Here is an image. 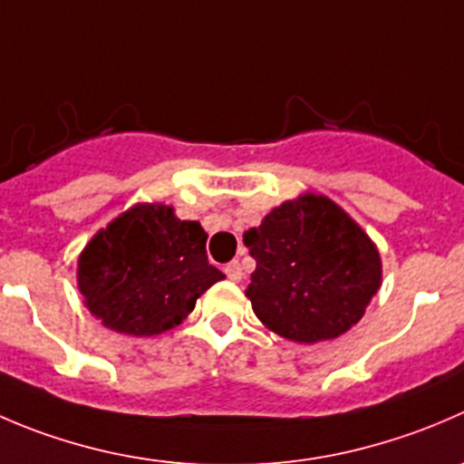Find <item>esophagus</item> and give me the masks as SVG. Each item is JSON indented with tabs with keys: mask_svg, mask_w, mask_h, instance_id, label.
<instances>
[{
	"mask_svg": "<svg viewBox=\"0 0 464 464\" xmlns=\"http://www.w3.org/2000/svg\"><path fill=\"white\" fill-rule=\"evenodd\" d=\"M227 276L231 278L233 283L240 281V278H242V267H240V263H237V260H233V263L227 265Z\"/></svg>",
	"mask_w": 464,
	"mask_h": 464,
	"instance_id": "1",
	"label": "esophagus"
}]
</instances>
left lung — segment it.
<instances>
[{
	"mask_svg": "<svg viewBox=\"0 0 464 464\" xmlns=\"http://www.w3.org/2000/svg\"><path fill=\"white\" fill-rule=\"evenodd\" d=\"M245 245L256 260L245 292L256 317L299 344L333 340L361 322L383 278L374 240L314 192L269 210Z\"/></svg>",
	"mask_w": 464,
	"mask_h": 464,
	"instance_id": "obj_1",
	"label": "left lung"
}]
</instances>
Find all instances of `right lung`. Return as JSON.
<instances>
[{"label":"right lung","mask_w":464,"mask_h":464,"mask_svg":"<svg viewBox=\"0 0 464 464\" xmlns=\"http://www.w3.org/2000/svg\"><path fill=\"white\" fill-rule=\"evenodd\" d=\"M206 231L172 206L136 204L99 228L76 263L83 305L106 328L136 337L179 326L224 274L208 263Z\"/></svg>","instance_id":"1"}]
</instances>
